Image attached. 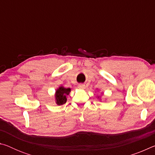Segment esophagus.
<instances>
[{
	"instance_id": "esophagus-1",
	"label": "esophagus",
	"mask_w": 155,
	"mask_h": 155,
	"mask_svg": "<svg viewBox=\"0 0 155 155\" xmlns=\"http://www.w3.org/2000/svg\"><path fill=\"white\" fill-rule=\"evenodd\" d=\"M78 88L81 89V90H84V89L85 88V85H83V84H79V85H78Z\"/></svg>"
}]
</instances>
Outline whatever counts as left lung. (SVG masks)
Segmentation results:
<instances>
[{"label": "left lung", "instance_id": "1", "mask_svg": "<svg viewBox=\"0 0 155 155\" xmlns=\"http://www.w3.org/2000/svg\"><path fill=\"white\" fill-rule=\"evenodd\" d=\"M98 98L100 100V101H101V96H100V97L98 96Z\"/></svg>", "mask_w": 155, "mask_h": 155}]
</instances>
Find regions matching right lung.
Listing matches in <instances>:
<instances>
[{
  "label": "right lung",
  "instance_id": "1",
  "mask_svg": "<svg viewBox=\"0 0 155 155\" xmlns=\"http://www.w3.org/2000/svg\"><path fill=\"white\" fill-rule=\"evenodd\" d=\"M71 89L65 88L63 85H60L57 88L54 93V100L57 105H62L67 101V96L69 95Z\"/></svg>",
  "mask_w": 155,
  "mask_h": 155
}]
</instances>
